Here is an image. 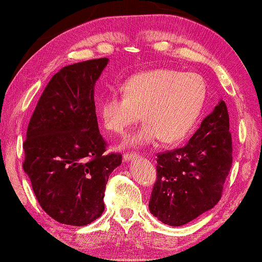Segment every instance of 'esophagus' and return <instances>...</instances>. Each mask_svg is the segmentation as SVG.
Instances as JSON below:
<instances>
[{"mask_svg": "<svg viewBox=\"0 0 262 262\" xmlns=\"http://www.w3.org/2000/svg\"><path fill=\"white\" fill-rule=\"evenodd\" d=\"M137 157H138L137 154L132 152V154H124L123 160H124V162H129V161H133L134 158H137Z\"/></svg>", "mask_w": 262, "mask_h": 262, "instance_id": "34e87169", "label": "esophagus"}]
</instances>
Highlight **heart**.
Wrapping results in <instances>:
<instances>
[{"instance_id":"1","label":"heart","mask_w":262,"mask_h":262,"mask_svg":"<svg viewBox=\"0 0 262 262\" xmlns=\"http://www.w3.org/2000/svg\"><path fill=\"white\" fill-rule=\"evenodd\" d=\"M207 88L193 72L155 69L134 75L123 94H110L100 106L106 130L124 134L140 118L145 123L124 139V146H147L162 139L167 144L188 134L203 107Z\"/></svg>"}]
</instances>
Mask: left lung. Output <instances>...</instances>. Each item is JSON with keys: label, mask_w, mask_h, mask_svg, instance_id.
Here are the masks:
<instances>
[{"label": "left lung", "mask_w": 262, "mask_h": 262, "mask_svg": "<svg viewBox=\"0 0 262 262\" xmlns=\"http://www.w3.org/2000/svg\"><path fill=\"white\" fill-rule=\"evenodd\" d=\"M232 164V138L224 100L184 147L157 156L148 209L169 226H183L215 207Z\"/></svg>", "instance_id": "1"}]
</instances>
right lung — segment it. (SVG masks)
<instances>
[{
  "label": "right lung",
  "mask_w": 262,
  "mask_h": 262,
  "mask_svg": "<svg viewBox=\"0 0 262 262\" xmlns=\"http://www.w3.org/2000/svg\"><path fill=\"white\" fill-rule=\"evenodd\" d=\"M107 58L65 66L37 102L23 144L24 171L42 209L58 223L84 226L105 209L108 177L122 163L104 155L95 114L94 87Z\"/></svg>",
  "instance_id": "right-lung-1"
}]
</instances>
